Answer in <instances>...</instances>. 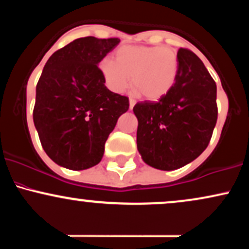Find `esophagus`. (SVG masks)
Instances as JSON below:
<instances>
[{
	"instance_id": "esophagus-1",
	"label": "esophagus",
	"mask_w": 249,
	"mask_h": 249,
	"mask_svg": "<svg viewBox=\"0 0 249 249\" xmlns=\"http://www.w3.org/2000/svg\"><path fill=\"white\" fill-rule=\"evenodd\" d=\"M134 104H136V101H134V99H132V98H130V108H133Z\"/></svg>"
}]
</instances>
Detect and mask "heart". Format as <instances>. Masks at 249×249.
I'll list each match as a JSON object with an SVG mask.
<instances>
[{
    "label": "heart",
    "mask_w": 249,
    "mask_h": 249,
    "mask_svg": "<svg viewBox=\"0 0 249 249\" xmlns=\"http://www.w3.org/2000/svg\"><path fill=\"white\" fill-rule=\"evenodd\" d=\"M105 85L112 92L122 93L131 82L137 93L157 101L164 97L178 77L179 59L170 48L125 45L116 51V61L102 59L98 65Z\"/></svg>",
    "instance_id": "obj_1"
}]
</instances>
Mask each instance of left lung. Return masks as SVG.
<instances>
[{"mask_svg": "<svg viewBox=\"0 0 249 249\" xmlns=\"http://www.w3.org/2000/svg\"><path fill=\"white\" fill-rule=\"evenodd\" d=\"M173 88L158 102L133 107L138 119L137 147L142 160L162 171L185 166L208 146L218 119L216 84L204 63L180 48Z\"/></svg>", "mask_w": 249, "mask_h": 249, "instance_id": "8db88e82", "label": "left lung"}]
</instances>
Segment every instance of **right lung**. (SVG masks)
I'll return each mask as SVG.
<instances>
[{"mask_svg": "<svg viewBox=\"0 0 249 249\" xmlns=\"http://www.w3.org/2000/svg\"><path fill=\"white\" fill-rule=\"evenodd\" d=\"M118 38H77L45 63L36 87L34 124L45 153L69 170H87L102 160L104 145L128 98L105 87L99 62Z\"/></svg>", "mask_w": 249, "mask_h": 249, "instance_id": "right-lung-1", "label": "right lung"}]
</instances>
